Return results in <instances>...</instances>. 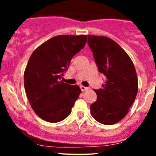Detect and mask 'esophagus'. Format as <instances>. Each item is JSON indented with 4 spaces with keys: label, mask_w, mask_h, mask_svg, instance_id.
Returning a JSON list of instances; mask_svg holds the SVG:
<instances>
[{
    "label": "esophagus",
    "mask_w": 156,
    "mask_h": 156,
    "mask_svg": "<svg viewBox=\"0 0 156 156\" xmlns=\"http://www.w3.org/2000/svg\"><path fill=\"white\" fill-rule=\"evenodd\" d=\"M80 89H81L82 92H84V91H87V90H88V89H89V88L83 87V86H80Z\"/></svg>",
    "instance_id": "obj_1"
}]
</instances>
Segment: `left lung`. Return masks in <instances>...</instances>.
I'll return each mask as SVG.
<instances>
[{
	"label": "left lung",
	"mask_w": 156,
	"mask_h": 156,
	"mask_svg": "<svg viewBox=\"0 0 156 156\" xmlns=\"http://www.w3.org/2000/svg\"><path fill=\"white\" fill-rule=\"evenodd\" d=\"M99 72L106 77L103 88L94 89L98 98L90 105L94 119L103 125L115 124L128 113L139 84L135 67L128 53L115 41L104 36H88Z\"/></svg>",
	"instance_id": "8db88e82"
}]
</instances>
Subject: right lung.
Wrapping results in <instances>:
<instances>
[{
  "mask_svg": "<svg viewBox=\"0 0 156 156\" xmlns=\"http://www.w3.org/2000/svg\"><path fill=\"white\" fill-rule=\"evenodd\" d=\"M87 35H58L32 53L24 72V87L31 108L48 122L69 115L81 90L59 80L72 58L83 48Z\"/></svg>",
  "mask_w": 156,
  "mask_h": 156,
  "instance_id": "right-lung-1",
  "label": "right lung"
}]
</instances>
